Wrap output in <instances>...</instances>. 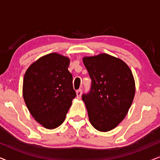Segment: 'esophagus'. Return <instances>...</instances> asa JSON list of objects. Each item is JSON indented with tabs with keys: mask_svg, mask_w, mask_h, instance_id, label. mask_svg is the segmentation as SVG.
Masks as SVG:
<instances>
[{
	"mask_svg": "<svg viewBox=\"0 0 160 160\" xmlns=\"http://www.w3.org/2000/svg\"><path fill=\"white\" fill-rule=\"evenodd\" d=\"M82 89H78L76 91V97H77L78 99H80L81 97H82Z\"/></svg>",
	"mask_w": 160,
	"mask_h": 160,
	"instance_id": "esophagus-1",
	"label": "esophagus"
}]
</instances>
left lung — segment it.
I'll use <instances>...</instances> for the list:
<instances>
[{
	"instance_id": "8db88e82",
	"label": "left lung",
	"mask_w": 160,
	"mask_h": 160,
	"mask_svg": "<svg viewBox=\"0 0 160 160\" xmlns=\"http://www.w3.org/2000/svg\"><path fill=\"white\" fill-rule=\"evenodd\" d=\"M92 79L91 91L82 95L89 122L96 130L114 129L128 114L135 93L132 73L121 59L102 53L84 57Z\"/></svg>"
}]
</instances>
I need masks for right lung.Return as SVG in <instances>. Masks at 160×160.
Segmentation results:
<instances>
[{
    "label": "right lung",
    "instance_id": "right-lung-1",
    "mask_svg": "<svg viewBox=\"0 0 160 160\" xmlns=\"http://www.w3.org/2000/svg\"><path fill=\"white\" fill-rule=\"evenodd\" d=\"M69 64V58L53 52L32 62L24 76L22 95L28 109L49 130L63 123L76 95Z\"/></svg>",
    "mask_w": 160,
    "mask_h": 160
}]
</instances>
